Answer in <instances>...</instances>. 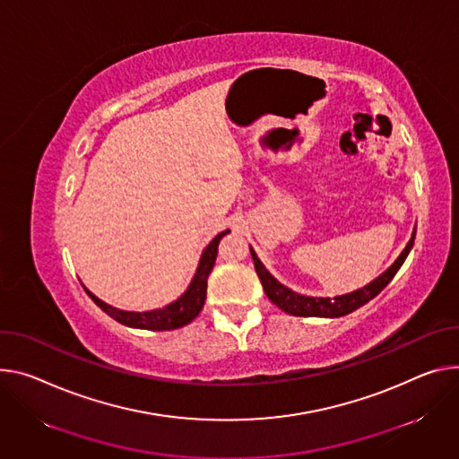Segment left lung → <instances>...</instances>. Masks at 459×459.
I'll list each match as a JSON object with an SVG mask.
<instances>
[{
  "instance_id": "8db88e82",
  "label": "left lung",
  "mask_w": 459,
  "mask_h": 459,
  "mask_svg": "<svg viewBox=\"0 0 459 459\" xmlns=\"http://www.w3.org/2000/svg\"><path fill=\"white\" fill-rule=\"evenodd\" d=\"M413 239H415V229L411 232V238L408 239L406 247L403 248V253L397 256V260L375 280H371L369 283H366L364 287L351 290V293L335 297V299H324V297H306L297 293V290L285 287L283 283H280L267 269L265 265L260 262L258 255L255 253L253 247L251 248V256L255 260V269L258 273V278L264 285L265 295L269 297V300L280 307L281 311L295 315V316H322V318H339L344 315H350L351 311L362 307L364 304H368L371 299L377 297L381 290L392 281V278L395 276V273L401 269V265L404 264L408 253L411 251L413 247Z\"/></svg>"
}]
</instances>
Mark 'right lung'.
Instances as JSON below:
<instances>
[{
	"mask_svg": "<svg viewBox=\"0 0 459 459\" xmlns=\"http://www.w3.org/2000/svg\"><path fill=\"white\" fill-rule=\"evenodd\" d=\"M229 232L230 230L220 232L211 243L204 247V251L199 258V265L195 269V274H194L190 285L186 287V290L178 300H174L172 304L164 306V307L152 309V311H124V309H117V307L102 302L99 297H95L91 293V290L86 285H82V287H84V290L90 295V299L104 313H108L113 320H117L124 325H128V327L150 329V331H170V329L183 327V325L190 324L204 306L206 280H208V274H211V271L216 264L220 239Z\"/></svg>",
	"mask_w": 459,
	"mask_h": 459,
	"instance_id": "right-lung-1",
	"label": "right lung"
}]
</instances>
